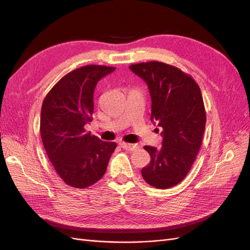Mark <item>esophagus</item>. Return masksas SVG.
Returning <instances> with one entry per match:
<instances>
[{
	"label": "esophagus",
	"mask_w": 250,
	"mask_h": 250,
	"mask_svg": "<svg viewBox=\"0 0 250 250\" xmlns=\"http://www.w3.org/2000/svg\"><path fill=\"white\" fill-rule=\"evenodd\" d=\"M120 146L122 147L125 150H129V151H133L139 147L138 144H129V143H124V142H121L120 143Z\"/></svg>",
	"instance_id": "1"
}]
</instances>
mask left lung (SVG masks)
<instances>
[{"label":"left lung","mask_w":250,"mask_h":250,"mask_svg":"<svg viewBox=\"0 0 250 250\" xmlns=\"http://www.w3.org/2000/svg\"><path fill=\"white\" fill-rule=\"evenodd\" d=\"M129 69L148 85L150 120L162 127V147H144L151 161L142 176L156 188H169L187 176L199 152L207 121L201 90L190 75L167 63L142 62Z\"/></svg>","instance_id":"1"}]
</instances>
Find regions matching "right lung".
I'll return each instance as SVG.
<instances>
[{
  "label": "right lung",
  "mask_w": 250,
  "mask_h": 250,
  "mask_svg": "<svg viewBox=\"0 0 250 250\" xmlns=\"http://www.w3.org/2000/svg\"><path fill=\"white\" fill-rule=\"evenodd\" d=\"M116 67L90 64L66 74L42 103L41 135L56 173L66 185L85 188L106 172L115 142H103L85 130L92 122L98 81Z\"/></svg>",
  "instance_id": "add662e5"
}]
</instances>
